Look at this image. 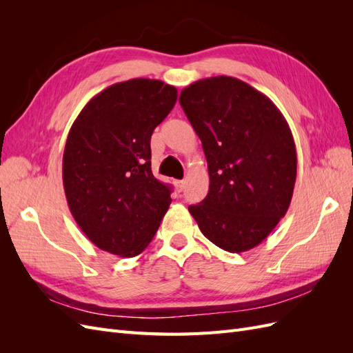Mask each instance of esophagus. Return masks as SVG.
<instances>
[{
	"instance_id": "34e87169",
	"label": "esophagus",
	"mask_w": 353,
	"mask_h": 353,
	"mask_svg": "<svg viewBox=\"0 0 353 353\" xmlns=\"http://www.w3.org/2000/svg\"><path fill=\"white\" fill-rule=\"evenodd\" d=\"M184 181H175V183H174V185H175V188H176V191H178V193H181V191H183L184 190Z\"/></svg>"
}]
</instances>
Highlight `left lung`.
Returning a JSON list of instances; mask_svg holds the SVG:
<instances>
[{"label":"left lung","instance_id":"8db88e82","mask_svg":"<svg viewBox=\"0 0 353 353\" xmlns=\"http://www.w3.org/2000/svg\"><path fill=\"white\" fill-rule=\"evenodd\" d=\"M181 108L208 160L209 193L188 210L218 248L261 244L290 206L297 156L276 105L237 78L200 79L181 91Z\"/></svg>","mask_w":353,"mask_h":353}]
</instances>
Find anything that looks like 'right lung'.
Here are the masks:
<instances>
[{
  "instance_id": "obj_1",
  "label": "right lung",
  "mask_w": 353,
  "mask_h": 353,
  "mask_svg": "<svg viewBox=\"0 0 353 353\" xmlns=\"http://www.w3.org/2000/svg\"><path fill=\"white\" fill-rule=\"evenodd\" d=\"M157 79L117 82L74 119L63 153V185L72 215L99 249L140 254L169 209L170 185L152 172L150 138L176 103Z\"/></svg>"
}]
</instances>
